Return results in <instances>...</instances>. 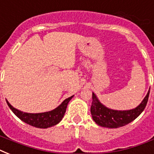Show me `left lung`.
<instances>
[{"mask_svg":"<svg viewBox=\"0 0 154 154\" xmlns=\"http://www.w3.org/2000/svg\"><path fill=\"white\" fill-rule=\"evenodd\" d=\"M149 95V90L143 101L134 109L128 110H116L109 109L103 105L99 101L96 94L93 93V101L90 109L93 120L100 126L109 129H116L124 126L136 119L143 112L148 101Z\"/></svg>","mask_w":154,"mask_h":154,"instance_id":"obj_1","label":"left lung"}]
</instances>
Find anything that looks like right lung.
Returning <instances> with one entry per match:
<instances>
[{
    "label": "right lung",
    "mask_w": 154,
    "mask_h": 154,
    "mask_svg": "<svg viewBox=\"0 0 154 154\" xmlns=\"http://www.w3.org/2000/svg\"><path fill=\"white\" fill-rule=\"evenodd\" d=\"M73 97V95L70 97H68L63 101L62 103L57 107L48 112H38V113H29V112H25L20 111V110L16 109L10 105L7 100V104L10 109L13 111L14 114L20 118L22 122L26 124L34 126L36 128L40 129H47L49 127L54 126L62 120L65 112L66 111L68 103Z\"/></svg>",
    "instance_id": "obj_1"
}]
</instances>
